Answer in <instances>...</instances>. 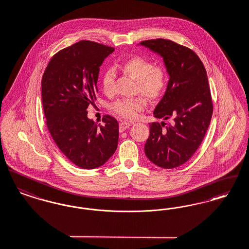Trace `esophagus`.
Returning <instances> with one entry per match:
<instances>
[{
	"instance_id": "1",
	"label": "esophagus",
	"mask_w": 249,
	"mask_h": 249,
	"mask_svg": "<svg viewBox=\"0 0 249 249\" xmlns=\"http://www.w3.org/2000/svg\"><path fill=\"white\" fill-rule=\"evenodd\" d=\"M131 124H132V123H129V122H121L120 124H119L120 132H123V131L127 129Z\"/></svg>"
}]
</instances>
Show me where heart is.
I'll list each match as a JSON object with an SVG mask.
<instances>
[{
    "label": "heart",
    "instance_id": "b5f03b06",
    "mask_svg": "<svg viewBox=\"0 0 249 249\" xmlns=\"http://www.w3.org/2000/svg\"><path fill=\"white\" fill-rule=\"evenodd\" d=\"M119 67L124 73L137 80V92H140L149 101H155L165 91L168 76L164 67L154 66L152 62L141 56H133L124 60ZM115 72L107 69L102 75L101 86L106 93L113 92ZM146 101L142 97L131 99H118L111 105V109L120 117L133 120L144 110Z\"/></svg>",
    "mask_w": 249,
    "mask_h": 249
}]
</instances>
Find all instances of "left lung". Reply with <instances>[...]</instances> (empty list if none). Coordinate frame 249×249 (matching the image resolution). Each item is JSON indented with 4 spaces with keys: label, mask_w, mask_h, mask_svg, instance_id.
Listing matches in <instances>:
<instances>
[{
    "label": "left lung",
    "mask_w": 249,
    "mask_h": 249,
    "mask_svg": "<svg viewBox=\"0 0 249 249\" xmlns=\"http://www.w3.org/2000/svg\"><path fill=\"white\" fill-rule=\"evenodd\" d=\"M141 45L163 58L170 76L154 116L173 119L167 126L164 122L150 124L144 152L160 168H177L195 154L209 127L213 102L207 73L196 53L173 41L145 40Z\"/></svg>",
    "instance_id": "1"
}]
</instances>
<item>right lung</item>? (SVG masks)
<instances>
[{
  "label": "right lung",
  "mask_w": 249,
  "mask_h": 249,
  "mask_svg": "<svg viewBox=\"0 0 249 249\" xmlns=\"http://www.w3.org/2000/svg\"><path fill=\"white\" fill-rule=\"evenodd\" d=\"M114 49L81 40L56 53L41 81L42 105L54 142L73 164L92 170L105 164L118 146L117 120L105 115L103 125L87 117L96 99L99 67Z\"/></svg>",
  "instance_id": "obj_1"
}]
</instances>
